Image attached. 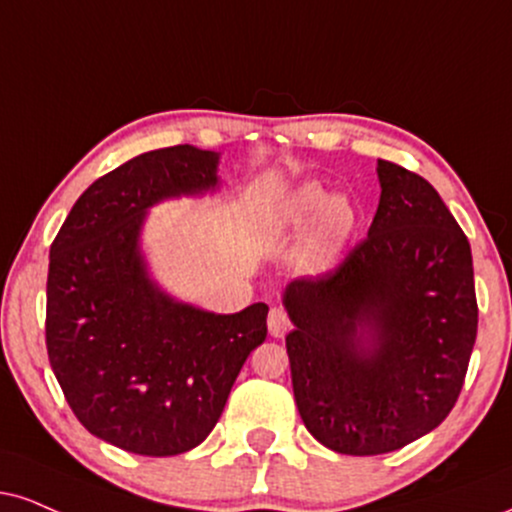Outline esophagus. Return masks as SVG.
Wrapping results in <instances>:
<instances>
[{
  "label": "esophagus",
  "instance_id": "1",
  "mask_svg": "<svg viewBox=\"0 0 512 512\" xmlns=\"http://www.w3.org/2000/svg\"><path fill=\"white\" fill-rule=\"evenodd\" d=\"M267 326H269V336L281 338L288 331V326H291V319H288V315L281 310V307H272L267 317Z\"/></svg>",
  "mask_w": 512,
  "mask_h": 512
}]
</instances>
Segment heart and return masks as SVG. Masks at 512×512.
Listing matches in <instances>:
<instances>
[{
  "label": "heart",
  "instance_id": "1",
  "mask_svg": "<svg viewBox=\"0 0 512 512\" xmlns=\"http://www.w3.org/2000/svg\"><path fill=\"white\" fill-rule=\"evenodd\" d=\"M357 226L353 202L331 195L317 181H305L279 202L274 212V231L279 236H298L310 229L305 240V260L315 267H331L348 248Z\"/></svg>",
  "mask_w": 512,
  "mask_h": 512
}]
</instances>
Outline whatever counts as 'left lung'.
I'll use <instances>...</instances> for the list:
<instances>
[{
	"mask_svg": "<svg viewBox=\"0 0 512 512\" xmlns=\"http://www.w3.org/2000/svg\"><path fill=\"white\" fill-rule=\"evenodd\" d=\"M367 238L334 272L283 291L293 396L307 432L346 455L408 446L446 420L477 338L472 250L432 183L377 162Z\"/></svg>",
	"mask_w": 512,
	"mask_h": 512,
	"instance_id": "8db88e82",
	"label": "left lung"
}]
</instances>
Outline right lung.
<instances>
[{
	"label": "right lung",
	"instance_id": "obj_1",
	"mask_svg": "<svg viewBox=\"0 0 512 512\" xmlns=\"http://www.w3.org/2000/svg\"><path fill=\"white\" fill-rule=\"evenodd\" d=\"M219 159L193 145L133 157L78 197L49 248V365L80 424L128 453L200 446L267 338L264 303L202 310L166 293L145 260L147 212L217 193Z\"/></svg>",
	"mask_w": 512,
	"mask_h": 512
}]
</instances>
